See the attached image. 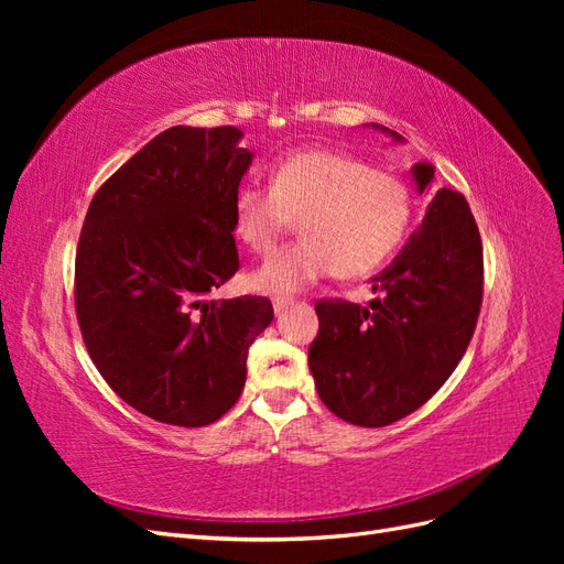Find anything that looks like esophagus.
Masks as SVG:
<instances>
[{"instance_id":"esophagus-1","label":"esophagus","mask_w":564,"mask_h":564,"mask_svg":"<svg viewBox=\"0 0 564 564\" xmlns=\"http://www.w3.org/2000/svg\"><path fill=\"white\" fill-rule=\"evenodd\" d=\"M292 303H294L292 299H286V296H275V299H272V308H275V313L280 315V313H284Z\"/></svg>"}]
</instances>
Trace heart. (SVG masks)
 Here are the masks:
<instances>
[{
	"label": "heart",
	"mask_w": 564,
	"mask_h": 564,
	"mask_svg": "<svg viewBox=\"0 0 564 564\" xmlns=\"http://www.w3.org/2000/svg\"><path fill=\"white\" fill-rule=\"evenodd\" d=\"M301 218L303 240L251 275L270 294H296L324 278H362L398 249L412 218V197L395 176L332 150L284 158L270 185L242 183L232 199L235 235L270 253Z\"/></svg>",
	"instance_id": "obj_1"
}]
</instances>
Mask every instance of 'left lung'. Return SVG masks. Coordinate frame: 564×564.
<instances>
[{
	"instance_id": "8db88e82",
	"label": "left lung",
	"mask_w": 564,
	"mask_h": 564,
	"mask_svg": "<svg viewBox=\"0 0 564 564\" xmlns=\"http://www.w3.org/2000/svg\"><path fill=\"white\" fill-rule=\"evenodd\" d=\"M404 143L398 131L371 124ZM416 191H431L435 166H412ZM369 308L322 301L308 367L329 412L362 429H383L429 402L464 357L482 303V242L466 197L440 187L421 226L371 280Z\"/></svg>"
}]
</instances>
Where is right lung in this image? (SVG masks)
I'll return each instance as SVG.
<instances>
[{"mask_svg":"<svg viewBox=\"0 0 564 564\" xmlns=\"http://www.w3.org/2000/svg\"><path fill=\"white\" fill-rule=\"evenodd\" d=\"M235 127H172L94 195L75 259L82 338L135 412L199 429L240 400L265 296L214 299L240 259L232 199L253 152Z\"/></svg>","mask_w":564,"mask_h":564,"instance_id":"obj_1","label":"right lung"}]
</instances>
